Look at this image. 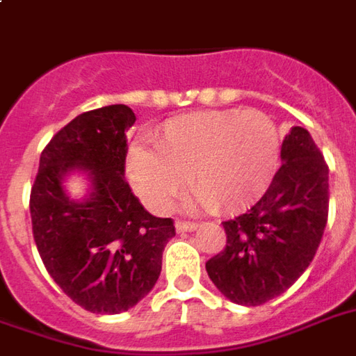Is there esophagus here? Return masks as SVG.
<instances>
[{"label": "esophagus", "mask_w": 356, "mask_h": 356, "mask_svg": "<svg viewBox=\"0 0 356 356\" xmlns=\"http://www.w3.org/2000/svg\"><path fill=\"white\" fill-rule=\"evenodd\" d=\"M175 229H177L179 233H183V231H196L198 229V223H195V221L177 220L175 221Z\"/></svg>", "instance_id": "34e87169"}]
</instances>
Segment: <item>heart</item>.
Instances as JSON below:
<instances>
[{"mask_svg":"<svg viewBox=\"0 0 356 356\" xmlns=\"http://www.w3.org/2000/svg\"><path fill=\"white\" fill-rule=\"evenodd\" d=\"M154 144H135L127 154V177L150 210H171L188 183L195 204L235 213L268 193L283 138L258 109H208L170 119Z\"/></svg>","mask_w":356,"mask_h":356,"instance_id":"1","label":"heart"}]
</instances>
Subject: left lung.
Segmentation results:
<instances>
[{
    "mask_svg": "<svg viewBox=\"0 0 356 356\" xmlns=\"http://www.w3.org/2000/svg\"><path fill=\"white\" fill-rule=\"evenodd\" d=\"M282 168L258 202L223 221L227 245L206 262L213 285L231 302L258 307L287 291L316 254L327 223L330 170L312 136L293 127Z\"/></svg>",
    "mask_w": 356,
    "mask_h": 356,
    "instance_id": "left-lung-1",
    "label": "left lung"
}]
</instances>
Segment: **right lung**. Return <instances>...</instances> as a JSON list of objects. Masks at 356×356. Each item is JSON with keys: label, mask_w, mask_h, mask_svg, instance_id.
Segmentation results:
<instances>
[{"label": "right lung", "mask_w": 356, "mask_h": 356, "mask_svg": "<svg viewBox=\"0 0 356 356\" xmlns=\"http://www.w3.org/2000/svg\"><path fill=\"white\" fill-rule=\"evenodd\" d=\"M135 121L123 104L76 115L44 148L31 193L42 262L67 297L94 314H119L143 300L175 237L173 220L146 212L125 181V133ZM73 172L89 181L81 201L65 188Z\"/></svg>", "instance_id": "1"}]
</instances>
